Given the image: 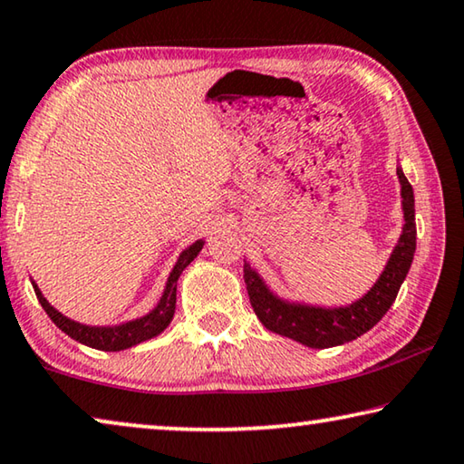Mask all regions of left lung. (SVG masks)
<instances>
[{
	"mask_svg": "<svg viewBox=\"0 0 464 464\" xmlns=\"http://www.w3.org/2000/svg\"><path fill=\"white\" fill-rule=\"evenodd\" d=\"M397 177L401 182V197H403V232H401L397 246L392 248L381 277L360 300L337 308L284 300L277 294H273L259 273L245 263L248 298L265 329L298 341L306 347L324 349L358 339L389 313L413 263L417 238L413 188L401 166L397 169Z\"/></svg>",
	"mask_w": 464,
	"mask_h": 464,
	"instance_id": "8db88e82",
	"label": "left lung"
}]
</instances>
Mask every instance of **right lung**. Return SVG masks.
Returning a JSON list of instances; mask_svg holds the SVG:
<instances>
[{
	"label": "right lung",
	"mask_w": 464,
	"mask_h": 464,
	"mask_svg": "<svg viewBox=\"0 0 464 464\" xmlns=\"http://www.w3.org/2000/svg\"><path fill=\"white\" fill-rule=\"evenodd\" d=\"M205 245V240H195L191 246H187L182 250L177 265H174L169 282H166V287L162 292L160 302L156 304L154 310H150L148 314H143L135 321H127L115 326H90V324H82L78 321H72L55 310L49 304V300L44 298L43 292L39 290V285L33 282L34 294L39 298L41 306L44 308V313L49 314V318L55 323L65 335H70L72 339L80 341V343L101 349V352H121V349L133 347L141 343V341L154 339L160 335V333L170 324L172 316H174V308H177V282L180 277V273L187 269V265H191L197 255L201 253V248Z\"/></svg>",
	"instance_id": "1"
}]
</instances>
